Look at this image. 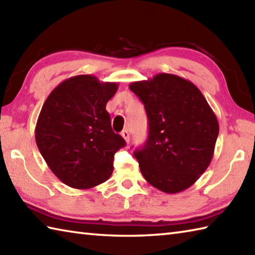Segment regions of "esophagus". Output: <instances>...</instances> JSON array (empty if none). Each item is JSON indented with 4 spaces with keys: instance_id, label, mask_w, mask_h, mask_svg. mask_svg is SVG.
Returning <instances> with one entry per match:
<instances>
[{
    "instance_id": "34e87169",
    "label": "esophagus",
    "mask_w": 255,
    "mask_h": 255,
    "mask_svg": "<svg viewBox=\"0 0 255 255\" xmlns=\"http://www.w3.org/2000/svg\"><path fill=\"white\" fill-rule=\"evenodd\" d=\"M122 136L124 137L125 141H126L127 143H128L129 141H130V133H129V131L126 130V129H125V130L122 131Z\"/></svg>"
}]
</instances>
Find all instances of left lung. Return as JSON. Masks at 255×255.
<instances>
[{
  "instance_id": "obj_1",
  "label": "left lung",
  "mask_w": 255,
  "mask_h": 255,
  "mask_svg": "<svg viewBox=\"0 0 255 255\" xmlns=\"http://www.w3.org/2000/svg\"><path fill=\"white\" fill-rule=\"evenodd\" d=\"M143 103L149 133L133 152L143 178L166 193L196 182L210 164L219 134L216 114L193 83L172 74L129 85Z\"/></svg>"
}]
</instances>
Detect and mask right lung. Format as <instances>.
<instances>
[{"mask_svg":"<svg viewBox=\"0 0 255 255\" xmlns=\"http://www.w3.org/2000/svg\"><path fill=\"white\" fill-rule=\"evenodd\" d=\"M117 83H101L93 75L62 82L45 101L35 140L47 166L74 189H91L108 180L114 156L126 141L112 129L106 105Z\"/></svg>","mask_w":255,"mask_h":255,"instance_id":"1","label":"right lung"}]
</instances>
